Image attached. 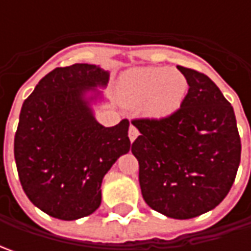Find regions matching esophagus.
<instances>
[{"instance_id":"esophagus-1","label":"esophagus","mask_w":251,"mask_h":251,"mask_svg":"<svg viewBox=\"0 0 251 251\" xmlns=\"http://www.w3.org/2000/svg\"><path fill=\"white\" fill-rule=\"evenodd\" d=\"M140 135V131L137 130V127H134V126H130V130H128V138H130L131 142H134L135 138Z\"/></svg>"}]
</instances>
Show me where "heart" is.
<instances>
[{"mask_svg": "<svg viewBox=\"0 0 251 251\" xmlns=\"http://www.w3.org/2000/svg\"><path fill=\"white\" fill-rule=\"evenodd\" d=\"M186 76L165 67L134 68L123 74L119 85L121 100L131 107L142 106L151 119H165L177 111L187 95Z\"/></svg>", "mask_w": 251, "mask_h": 251, "instance_id": "obj_1", "label": "heart"}]
</instances>
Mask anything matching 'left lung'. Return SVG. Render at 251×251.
I'll list each match as a JSON object with an SVG mask.
<instances>
[{
	"label": "left lung",
	"instance_id": "1",
	"mask_svg": "<svg viewBox=\"0 0 251 251\" xmlns=\"http://www.w3.org/2000/svg\"><path fill=\"white\" fill-rule=\"evenodd\" d=\"M177 70L188 83L180 109L159 120H132L141 135L131 152L145 202L169 218L190 219L226 197L242 144L233 107L217 85L196 70Z\"/></svg>",
	"mask_w": 251,
	"mask_h": 251
}]
</instances>
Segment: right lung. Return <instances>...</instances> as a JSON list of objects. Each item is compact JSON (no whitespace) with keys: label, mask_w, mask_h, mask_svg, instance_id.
<instances>
[{"label":"right lung","mask_w":251,"mask_h":251,"mask_svg":"<svg viewBox=\"0 0 251 251\" xmlns=\"http://www.w3.org/2000/svg\"><path fill=\"white\" fill-rule=\"evenodd\" d=\"M109 76L93 64L60 67L22 104L14 141L16 169L25 194L50 217L74 221L93 214L104 175L130 151L128 120L104 127L91 106Z\"/></svg>","instance_id":"right-lung-1"}]
</instances>
